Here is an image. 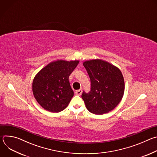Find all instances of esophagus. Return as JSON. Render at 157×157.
Listing matches in <instances>:
<instances>
[{
	"instance_id": "obj_1",
	"label": "esophagus",
	"mask_w": 157,
	"mask_h": 157,
	"mask_svg": "<svg viewBox=\"0 0 157 157\" xmlns=\"http://www.w3.org/2000/svg\"><path fill=\"white\" fill-rule=\"evenodd\" d=\"M75 93H76V94L80 96L82 94V90L81 89H79V90H77L75 91Z\"/></svg>"
}]
</instances>
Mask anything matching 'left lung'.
<instances>
[{
    "label": "left lung",
    "instance_id": "obj_1",
    "mask_svg": "<svg viewBox=\"0 0 157 157\" xmlns=\"http://www.w3.org/2000/svg\"><path fill=\"white\" fill-rule=\"evenodd\" d=\"M83 65L91 79V91L82 94L87 109L102 115L113 110L122 99L125 82L121 70L107 61L96 59Z\"/></svg>",
    "mask_w": 157,
    "mask_h": 157
}]
</instances>
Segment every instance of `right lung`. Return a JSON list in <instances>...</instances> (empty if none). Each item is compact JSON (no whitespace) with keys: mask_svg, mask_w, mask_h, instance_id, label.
Returning a JSON list of instances; mask_svg holds the SVG:
<instances>
[{"mask_svg":"<svg viewBox=\"0 0 157 157\" xmlns=\"http://www.w3.org/2000/svg\"><path fill=\"white\" fill-rule=\"evenodd\" d=\"M78 60L58 59L48 64L35 76L32 91L38 103L52 113H59L68 105L74 96L69 76Z\"/></svg>","mask_w":157,"mask_h":157,"instance_id":"add662e5","label":"right lung"}]
</instances>
